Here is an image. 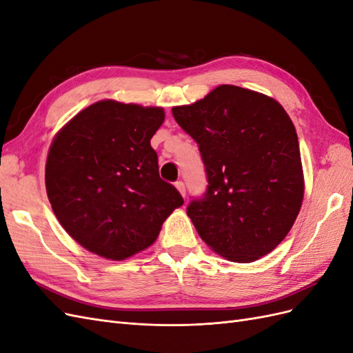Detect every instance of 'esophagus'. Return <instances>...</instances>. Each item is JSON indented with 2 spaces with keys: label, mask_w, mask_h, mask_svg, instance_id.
Segmentation results:
<instances>
[{
  "label": "esophagus",
  "mask_w": 353,
  "mask_h": 353,
  "mask_svg": "<svg viewBox=\"0 0 353 353\" xmlns=\"http://www.w3.org/2000/svg\"><path fill=\"white\" fill-rule=\"evenodd\" d=\"M175 187H176V190L179 191V194L183 196V197H185V185H184L183 181H176V183H175Z\"/></svg>",
  "instance_id": "34e87169"
}]
</instances>
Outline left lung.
<instances>
[{
	"label": "left lung",
	"mask_w": 353,
	"mask_h": 353,
	"mask_svg": "<svg viewBox=\"0 0 353 353\" xmlns=\"http://www.w3.org/2000/svg\"><path fill=\"white\" fill-rule=\"evenodd\" d=\"M172 114L206 168V194L187 208L201 240L239 263L272 252L292 230L305 193L290 116L272 97L236 85H219Z\"/></svg>",
	"instance_id": "8db88e82"
}]
</instances>
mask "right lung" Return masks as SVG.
<instances>
[{
    "mask_svg": "<svg viewBox=\"0 0 353 353\" xmlns=\"http://www.w3.org/2000/svg\"><path fill=\"white\" fill-rule=\"evenodd\" d=\"M162 108L101 100L81 110L52 140L46 188L52 212L82 248L123 261L152 245L184 205L159 176L152 137Z\"/></svg>",
    "mask_w": 353,
    "mask_h": 353,
    "instance_id": "add662e5",
    "label": "right lung"
}]
</instances>
